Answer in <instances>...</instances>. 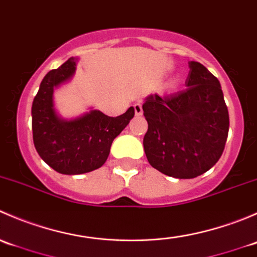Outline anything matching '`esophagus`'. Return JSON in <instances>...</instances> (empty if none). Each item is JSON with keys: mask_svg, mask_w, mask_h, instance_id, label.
Instances as JSON below:
<instances>
[{"mask_svg": "<svg viewBox=\"0 0 257 257\" xmlns=\"http://www.w3.org/2000/svg\"><path fill=\"white\" fill-rule=\"evenodd\" d=\"M133 107H134V113H136V115H142V114H143V107H142L141 103H136Z\"/></svg>", "mask_w": 257, "mask_h": 257, "instance_id": "1", "label": "esophagus"}]
</instances>
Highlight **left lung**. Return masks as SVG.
<instances>
[{
	"mask_svg": "<svg viewBox=\"0 0 257 257\" xmlns=\"http://www.w3.org/2000/svg\"><path fill=\"white\" fill-rule=\"evenodd\" d=\"M186 89L145 98L148 162L160 173L193 179L211 169L224 152L229 112L219 79L199 62H189Z\"/></svg>",
	"mask_w": 257,
	"mask_h": 257,
	"instance_id": "8db88e82",
	"label": "left lung"
}]
</instances>
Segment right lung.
<instances>
[{"label": "right lung", "instance_id": "right-lung-1", "mask_svg": "<svg viewBox=\"0 0 257 257\" xmlns=\"http://www.w3.org/2000/svg\"><path fill=\"white\" fill-rule=\"evenodd\" d=\"M77 61L72 57L59 68L49 71L32 103L36 150L52 169L66 175L84 174L102 167L115 137L134 116L131 107L115 118L93 108L77 118H62L54 107L53 92L73 78Z\"/></svg>", "mask_w": 257, "mask_h": 257}]
</instances>
